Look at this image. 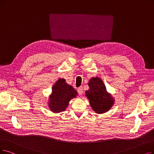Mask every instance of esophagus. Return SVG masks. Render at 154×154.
<instances>
[{
	"label": "esophagus",
	"instance_id": "34e87169",
	"mask_svg": "<svg viewBox=\"0 0 154 154\" xmlns=\"http://www.w3.org/2000/svg\"><path fill=\"white\" fill-rule=\"evenodd\" d=\"M78 93H79V94L82 95V94H83V87H79V88L78 89Z\"/></svg>",
	"mask_w": 154,
	"mask_h": 154
}]
</instances>
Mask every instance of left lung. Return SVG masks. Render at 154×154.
<instances>
[{"label": "left lung", "mask_w": 154, "mask_h": 154, "mask_svg": "<svg viewBox=\"0 0 154 154\" xmlns=\"http://www.w3.org/2000/svg\"><path fill=\"white\" fill-rule=\"evenodd\" d=\"M90 89L86 91L90 106L97 113H104L110 109L114 103L112 98L107 94L106 86L99 78H92L89 83Z\"/></svg>", "instance_id": "8db88e82"}]
</instances>
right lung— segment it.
I'll list each match as a JSON object with an SVG mask.
<instances>
[{
	"label": "right lung",
	"mask_w": 154,
	"mask_h": 154,
	"mask_svg": "<svg viewBox=\"0 0 154 154\" xmlns=\"http://www.w3.org/2000/svg\"><path fill=\"white\" fill-rule=\"evenodd\" d=\"M77 91L67 85L64 79H59L52 87V94L49 99L48 106L51 111L60 112L66 109L69 102L76 97Z\"/></svg>",
	"instance_id": "right-lung-1"
}]
</instances>
